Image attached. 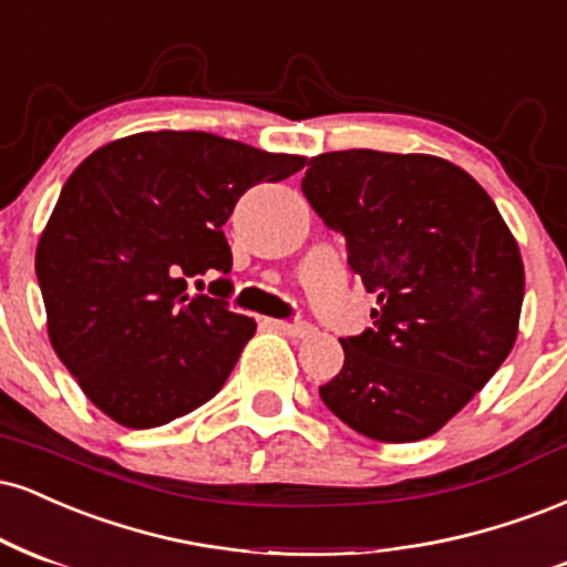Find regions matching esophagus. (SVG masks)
<instances>
[{
    "instance_id": "34e87169",
    "label": "esophagus",
    "mask_w": 567,
    "mask_h": 567,
    "mask_svg": "<svg viewBox=\"0 0 567 567\" xmlns=\"http://www.w3.org/2000/svg\"><path fill=\"white\" fill-rule=\"evenodd\" d=\"M272 329H278V331H284V334H289V337H297V339H302V337H308V334H312V326L310 323H302V321H268Z\"/></svg>"
}]
</instances>
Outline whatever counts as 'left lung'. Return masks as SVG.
<instances>
[{"mask_svg":"<svg viewBox=\"0 0 567 567\" xmlns=\"http://www.w3.org/2000/svg\"><path fill=\"white\" fill-rule=\"evenodd\" d=\"M302 190L344 233L350 268L379 305L374 329L339 339L344 365L323 403L371 441L435 435L515 348L520 246L481 183L441 156L321 153Z\"/></svg>","mask_w":567,"mask_h":567,"instance_id":"8db88e82","label":"left lung"}]
</instances>
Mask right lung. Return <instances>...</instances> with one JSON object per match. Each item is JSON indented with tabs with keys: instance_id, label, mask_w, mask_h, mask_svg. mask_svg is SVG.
Wrapping results in <instances>:
<instances>
[{
	"instance_id": "add662e5",
	"label": "right lung",
	"mask_w": 567,
	"mask_h": 567,
	"mask_svg": "<svg viewBox=\"0 0 567 567\" xmlns=\"http://www.w3.org/2000/svg\"><path fill=\"white\" fill-rule=\"evenodd\" d=\"M308 164L209 132H137L84 158L37 244L47 334L79 388L130 430L162 427L215 398L255 318L188 291L230 272L223 225L257 183ZM217 297L230 281L212 284Z\"/></svg>"
}]
</instances>
